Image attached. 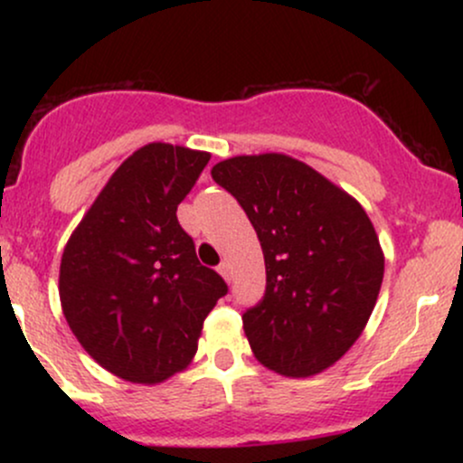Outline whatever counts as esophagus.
Returning <instances> with one entry per match:
<instances>
[{
	"instance_id": "esophagus-1",
	"label": "esophagus",
	"mask_w": 463,
	"mask_h": 463,
	"mask_svg": "<svg viewBox=\"0 0 463 463\" xmlns=\"http://www.w3.org/2000/svg\"><path fill=\"white\" fill-rule=\"evenodd\" d=\"M217 272H220V276L222 279L226 280V283H231V279H232V272H231V265H228L226 261L220 265V268H217Z\"/></svg>"
}]
</instances>
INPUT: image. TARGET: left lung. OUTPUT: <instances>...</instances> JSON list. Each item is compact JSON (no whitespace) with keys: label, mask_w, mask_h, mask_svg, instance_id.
Returning a JSON list of instances; mask_svg holds the SVG:
<instances>
[{"label":"left lung","mask_w":463,"mask_h":463,"mask_svg":"<svg viewBox=\"0 0 463 463\" xmlns=\"http://www.w3.org/2000/svg\"><path fill=\"white\" fill-rule=\"evenodd\" d=\"M211 176L261 241L265 296L243 313L254 357L291 379L331 368L364 333L383 283V248L364 206L279 152L226 158Z\"/></svg>","instance_id":"left-lung-1"}]
</instances>
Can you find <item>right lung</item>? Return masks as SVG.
<instances>
[{"mask_svg":"<svg viewBox=\"0 0 463 463\" xmlns=\"http://www.w3.org/2000/svg\"><path fill=\"white\" fill-rule=\"evenodd\" d=\"M209 158L161 141L132 152L62 252L58 294L69 328L130 383L156 385L187 368L204 317L228 291L176 217Z\"/></svg>","mask_w":463,"mask_h":463,"instance_id":"1","label":"right lung"}]
</instances>
